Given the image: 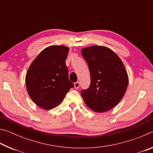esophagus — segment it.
<instances>
[{"instance_id":"obj_1","label":"esophagus","mask_w":153,"mask_h":153,"mask_svg":"<svg viewBox=\"0 0 153 153\" xmlns=\"http://www.w3.org/2000/svg\"><path fill=\"white\" fill-rule=\"evenodd\" d=\"M79 82H77L76 83H74V88H75L77 89V88H79Z\"/></svg>"}]
</instances>
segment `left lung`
<instances>
[{
    "mask_svg": "<svg viewBox=\"0 0 153 153\" xmlns=\"http://www.w3.org/2000/svg\"><path fill=\"white\" fill-rule=\"evenodd\" d=\"M81 53L88 65L91 83L81 91L87 107L97 113L112 109L122 99L129 77L122 61L115 52L102 46L82 48Z\"/></svg>",
    "mask_w": 153,
    "mask_h": 153,
    "instance_id": "obj_1",
    "label": "left lung"
}]
</instances>
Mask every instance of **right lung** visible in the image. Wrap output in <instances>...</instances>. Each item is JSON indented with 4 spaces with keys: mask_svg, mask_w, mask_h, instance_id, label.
<instances>
[{
    "mask_svg": "<svg viewBox=\"0 0 153 153\" xmlns=\"http://www.w3.org/2000/svg\"><path fill=\"white\" fill-rule=\"evenodd\" d=\"M69 48L53 45L40 52L31 63L25 85L31 99L38 107L50 110L63 101L74 84L69 81L65 65Z\"/></svg>",
    "mask_w": 153,
    "mask_h": 153,
    "instance_id": "right-lung-1",
    "label": "right lung"
}]
</instances>
